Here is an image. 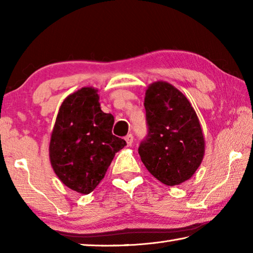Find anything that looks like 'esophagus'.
Instances as JSON below:
<instances>
[{
	"label": "esophagus",
	"instance_id": "esophagus-1",
	"mask_svg": "<svg viewBox=\"0 0 253 253\" xmlns=\"http://www.w3.org/2000/svg\"><path fill=\"white\" fill-rule=\"evenodd\" d=\"M125 140L128 146H130V145L132 144V140H134V137H132L131 134H128L127 136H125Z\"/></svg>",
	"mask_w": 253,
	"mask_h": 253
}]
</instances>
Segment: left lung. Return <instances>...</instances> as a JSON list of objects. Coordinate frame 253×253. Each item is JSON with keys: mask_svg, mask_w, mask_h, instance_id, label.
Returning a JSON list of instances; mask_svg holds the SVG:
<instances>
[{"mask_svg": "<svg viewBox=\"0 0 253 253\" xmlns=\"http://www.w3.org/2000/svg\"><path fill=\"white\" fill-rule=\"evenodd\" d=\"M148 134L138 154L154 177L169 186L190 179L202 163L205 142L191 102L166 81L148 85L144 101Z\"/></svg>", "mask_w": 253, "mask_h": 253, "instance_id": "left-lung-1", "label": "left lung"}]
</instances>
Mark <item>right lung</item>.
I'll list each match as a JSON object with an SVG mask.
<instances>
[{
  "mask_svg": "<svg viewBox=\"0 0 253 253\" xmlns=\"http://www.w3.org/2000/svg\"><path fill=\"white\" fill-rule=\"evenodd\" d=\"M98 90L84 87L60 106L51 134L49 156L60 181L89 194L104 178L115 154L126 142L113 135L114 116L100 108Z\"/></svg>",
  "mask_w": 253,
  "mask_h": 253,
  "instance_id": "obj_1",
  "label": "right lung"
}]
</instances>
